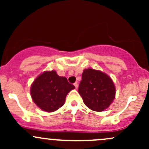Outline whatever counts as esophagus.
<instances>
[{
  "label": "esophagus",
  "instance_id": "esophagus-1",
  "mask_svg": "<svg viewBox=\"0 0 149 149\" xmlns=\"http://www.w3.org/2000/svg\"><path fill=\"white\" fill-rule=\"evenodd\" d=\"M74 86H75V88H76V89L78 88V83H77V82H76V83H74Z\"/></svg>",
  "mask_w": 149,
  "mask_h": 149
}]
</instances>
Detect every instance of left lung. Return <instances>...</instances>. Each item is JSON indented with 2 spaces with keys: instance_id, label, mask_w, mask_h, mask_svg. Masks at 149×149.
<instances>
[{
  "instance_id": "8db88e82",
  "label": "left lung",
  "mask_w": 149,
  "mask_h": 149,
  "mask_svg": "<svg viewBox=\"0 0 149 149\" xmlns=\"http://www.w3.org/2000/svg\"><path fill=\"white\" fill-rule=\"evenodd\" d=\"M78 92L85 105L95 111H103L112 103L116 88L111 78L99 70L85 69Z\"/></svg>"
}]
</instances>
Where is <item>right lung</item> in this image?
I'll return each mask as SVG.
<instances>
[{
    "mask_svg": "<svg viewBox=\"0 0 149 149\" xmlns=\"http://www.w3.org/2000/svg\"><path fill=\"white\" fill-rule=\"evenodd\" d=\"M75 86L55 71H45L34 80L31 87L33 102L46 112H53L62 107L66 95Z\"/></svg>",
    "mask_w": 149,
    "mask_h": 149,
    "instance_id": "add662e5",
    "label": "right lung"
}]
</instances>
